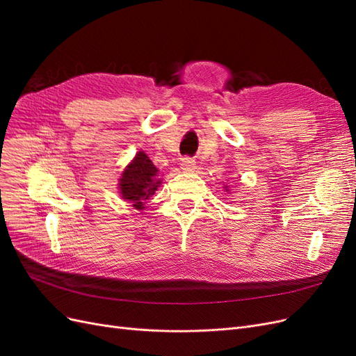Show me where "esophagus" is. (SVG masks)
<instances>
[{"instance_id": "obj_1", "label": "esophagus", "mask_w": 356, "mask_h": 356, "mask_svg": "<svg viewBox=\"0 0 356 356\" xmlns=\"http://www.w3.org/2000/svg\"><path fill=\"white\" fill-rule=\"evenodd\" d=\"M196 168V161L190 157H182L181 159V169L184 172H191Z\"/></svg>"}]
</instances>
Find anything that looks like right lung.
Listing matches in <instances>:
<instances>
[{"label": "right lung", "instance_id": "add662e5", "mask_svg": "<svg viewBox=\"0 0 356 356\" xmlns=\"http://www.w3.org/2000/svg\"><path fill=\"white\" fill-rule=\"evenodd\" d=\"M159 184L157 168L145 153L139 152L120 178L122 197L134 203L135 209H143L144 203L154 195Z\"/></svg>", "mask_w": 356, "mask_h": 356}]
</instances>
